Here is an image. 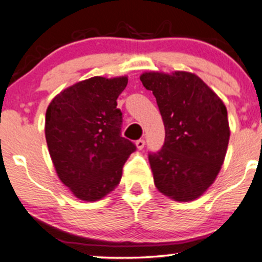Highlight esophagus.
Masks as SVG:
<instances>
[{
	"label": "esophagus",
	"mask_w": 262,
	"mask_h": 262,
	"mask_svg": "<svg viewBox=\"0 0 262 262\" xmlns=\"http://www.w3.org/2000/svg\"><path fill=\"white\" fill-rule=\"evenodd\" d=\"M136 145H137V149H139V150H142V149L144 148V145H145L144 139H139V140H137V142H136Z\"/></svg>",
	"instance_id": "obj_1"
}]
</instances>
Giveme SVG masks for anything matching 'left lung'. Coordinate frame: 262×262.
Here are the masks:
<instances>
[{
	"instance_id": "8db88e82",
	"label": "left lung",
	"mask_w": 262,
	"mask_h": 262,
	"mask_svg": "<svg viewBox=\"0 0 262 262\" xmlns=\"http://www.w3.org/2000/svg\"><path fill=\"white\" fill-rule=\"evenodd\" d=\"M165 126V142L149 154L154 184L175 201L201 196L219 174L228 150V111L216 93L190 72H144Z\"/></svg>"
}]
</instances>
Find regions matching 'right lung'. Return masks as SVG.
<instances>
[{"label":"right lung","instance_id":"obj_1","mask_svg":"<svg viewBox=\"0 0 262 262\" xmlns=\"http://www.w3.org/2000/svg\"><path fill=\"white\" fill-rule=\"evenodd\" d=\"M128 77H92L63 89L48 105L45 133L61 182L83 201L113 191L123 165L136 150L120 136L122 112L117 99Z\"/></svg>","mask_w":262,"mask_h":262}]
</instances>
